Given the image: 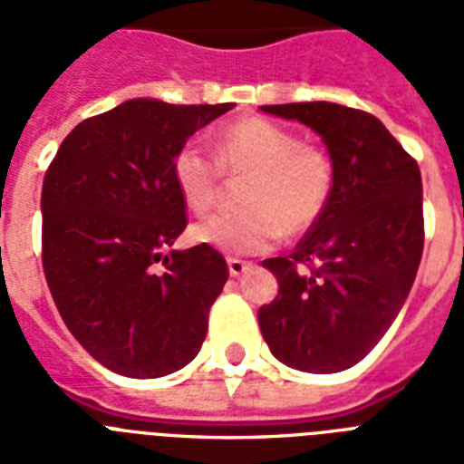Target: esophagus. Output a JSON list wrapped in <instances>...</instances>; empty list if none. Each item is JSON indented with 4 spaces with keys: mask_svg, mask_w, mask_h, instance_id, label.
<instances>
[{
    "mask_svg": "<svg viewBox=\"0 0 464 464\" xmlns=\"http://www.w3.org/2000/svg\"><path fill=\"white\" fill-rule=\"evenodd\" d=\"M247 267H250V262L238 260V257H228V272H231V276L246 275Z\"/></svg>",
    "mask_w": 464,
    "mask_h": 464,
    "instance_id": "1",
    "label": "esophagus"
}]
</instances>
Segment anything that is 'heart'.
<instances>
[{
  "mask_svg": "<svg viewBox=\"0 0 464 464\" xmlns=\"http://www.w3.org/2000/svg\"><path fill=\"white\" fill-rule=\"evenodd\" d=\"M221 170L250 175L243 211H221L189 228L199 246L226 255L267 253L289 236H304L323 218L334 192V163L320 144L267 118H238L217 134V160L199 144H182L170 175L182 202L202 214L218 195Z\"/></svg>",
  "mask_w": 464,
  "mask_h": 464,
  "instance_id": "b5f03b06",
  "label": "heart"
}]
</instances>
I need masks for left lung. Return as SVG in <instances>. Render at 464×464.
<instances>
[{"mask_svg": "<svg viewBox=\"0 0 464 464\" xmlns=\"http://www.w3.org/2000/svg\"><path fill=\"white\" fill-rule=\"evenodd\" d=\"M323 137L334 192L323 218L286 257L262 262L279 294L257 313L269 352L305 373L359 363L410 296L424 253L417 160L371 112L346 105H262Z\"/></svg>", "mask_w": 464, "mask_h": 464, "instance_id": "obj_1", "label": "left lung"}]
</instances>
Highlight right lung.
Returning a JSON list of instances; mask_svg holds the SVG:
<instances>
[{
  "label": "right lung",
  "instance_id": "add662e5",
  "mask_svg": "<svg viewBox=\"0 0 464 464\" xmlns=\"http://www.w3.org/2000/svg\"><path fill=\"white\" fill-rule=\"evenodd\" d=\"M231 108L132 98L79 122L47 168V286L76 342L112 373L160 378L202 349L228 267L207 246L163 253L188 226L170 160Z\"/></svg>",
  "mask_w": 464,
  "mask_h": 464
}]
</instances>
